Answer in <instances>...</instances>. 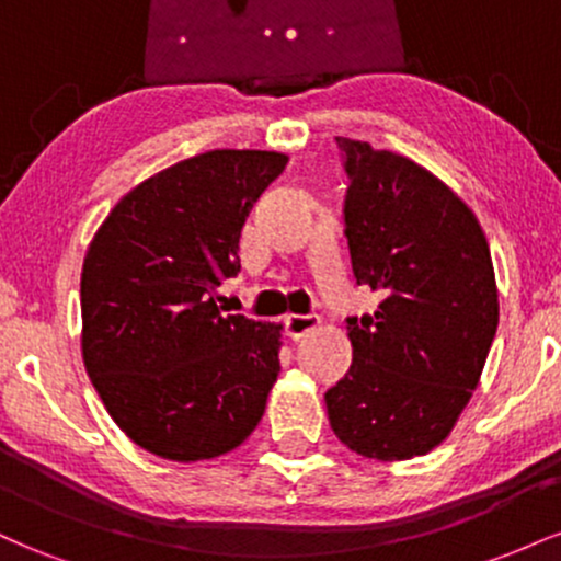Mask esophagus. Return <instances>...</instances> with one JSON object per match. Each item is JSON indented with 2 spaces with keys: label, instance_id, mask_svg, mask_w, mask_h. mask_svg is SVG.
Masks as SVG:
<instances>
[{
  "label": "esophagus",
  "instance_id": "1",
  "mask_svg": "<svg viewBox=\"0 0 561 561\" xmlns=\"http://www.w3.org/2000/svg\"><path fill=\"white\" fill-rule=\"evenodd\" d=\"M317 327H319V317H298V313H293V317L285 319V332L289 340L306 337V334L317 330Z\"/></svg>",
  "mask_w": 561,
  "mask_h": 561
}]
</instances>
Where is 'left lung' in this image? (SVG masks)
<instances>
[{"label":"left lung","instance_id":"8db88e82","mask_svg":"<svg viewBox=\"0 0 561 561\" xmlns=\"http://www.w3.org/2000/svg\"><path fill=\"white\" fill-rule=\"evenodd\" d=\"M351 179L345 237L356 285L382 295L347 319L353 364L324 392L334 435L366 459L403 461L446 440L478 388L499 327L485 234L435 173L337 137Z\"/></svg>","mask_w":561,"mask_h":561}]
</instances>
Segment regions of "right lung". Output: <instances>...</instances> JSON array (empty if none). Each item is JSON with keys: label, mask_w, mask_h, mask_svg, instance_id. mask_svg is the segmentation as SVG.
<instances>
[{"label": "right lung", "mask_w": 561, "mask_h": 561, "mask_svg": "<svg viewBox=\"0 0 561 561\" xmlns=\"http://www.w3.org/2000/svg\"><path fill=\"white\" fill-rule=\"evenodd\" d=\"M287 156L210 150L145 179L96 229L81 272V353L107 414L160 459L244 443L279 375L282 324L216 306L244 218Z\"/></svg>", "instance_id": "obj_1"}]
</instances>
